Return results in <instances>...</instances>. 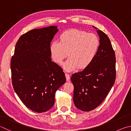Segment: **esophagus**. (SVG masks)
Returning a JSON list of instances; mask_svg holds the SVG:
<instances>
[{
  "mask_svg": "<svg viewBox=\"0 0 131 131\" xmlns=\"http://www.w3.org/2000/svg\"><path fill=\"white\" fill-rule=\"evenodd\" d=\"M65 77H66V81H69V80L70 79V75L69 74L65 73Z\"/></svg>",
  "mask_w": 131,
  "mask_h": 131,
  "instance_id": "34e87169",
  "label": "esophagus"
}]
</instances>
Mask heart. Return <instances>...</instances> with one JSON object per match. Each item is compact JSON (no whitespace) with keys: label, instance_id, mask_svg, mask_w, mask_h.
I'll return each instance as SVG.
<instances>
[{"label":"heart","instance_id":"1","mask_svg":"<svg viewBox=\"0 0 131 131\" xmlns=\"http://www.w3.org/2000/svg\"><path fill=\"white\" fill-rule=\"evenodd\" d=\"M99 39L96 35L84 31L70 29L59 37V42L54 41L50 45V53L55 62L61 63L67 55L69 57L63 63L67 72H72L78 67L87 68L93 61L99 47Z\"/></svg>","mask_w":131,"mask_h":131}]
</instances>
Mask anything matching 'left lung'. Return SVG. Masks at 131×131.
I'll return each mask as SVG.
<instances>
[{"instance_id": "8db88e82", "label": "left lung", "mask_w": 131, "mask_h": 131, "mask_svg": "<svg viewBox=\"0 0 131 131\" xmlns=\"http://www.w3.org/2000/svg\"><path fill=\"white\" fill-rule=\"evenodd\" d=\"M100 45L93 61L82 72L74 73L73 101L81 111L89 112L100 105L116 80V57L108 37L98 28Z\"/></svg>"}]
</instances>
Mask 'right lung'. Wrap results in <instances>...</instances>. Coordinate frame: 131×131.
I'll use <instances>...</instances> for the list:
<instances>
[{"label": "right lung", "instance_id": "add662e5", "mask_svg": "<svg viewBox=\"0 0 131 131\" xmlns=\"http://www.w3.org/2000/svg\"><path fill=\"white\" fill-rule=\"evenodd\" d=\"M57 26L30 30L16 42L11 61L14 89L27 108L37 113L51 109L66 82L62 68L51 61L50 45Z\"/></svg>", "mask_w": 131, "mask_h": 131}]
</instances>
